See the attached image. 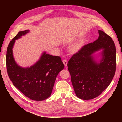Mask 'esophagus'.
<instances>
[{
	"mask_svg": "<svg viewBox=\"0 0 122 122\" xmlns=\"http://www.w3.org/2000/svg\"><path fill=\"white\" fill-rule=\"evenodd\" d=\"M63 63L64 64V66H67V64H68V61H67L66 60H65V59L63 60Z\"/></svg>",
	"mask_w": 122,
	"mask_h": 122,
	"instance_id": "esophagus-1",
	"label": "esophagus"
}]
</instances>
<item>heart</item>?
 I'll return each instance as SVG.
<instances>
[{
  "instance_id": "heart-1",
  "label": "heart",
  "mask_w": 122,
  "mask_h": 122,
  "mask_svg": "<svg viewBox=\"0 0 122 122\" xmlns=\"http://www.w3.org/2000/svg\"><path fill=\"white\" fill-rule=\"evenodd\" d=\"M80 46H81V43L79 42L76 43L71 46L70 50L72 52H76L80 49Z\"/></svg>"
}]
</instances>
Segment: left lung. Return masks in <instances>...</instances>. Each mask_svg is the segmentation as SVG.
Segmentation results:
<instances>
[{
  "mask_svg": "<svg viewBox=\"0 0 122 122\" xmlns=\"http://www.w3.org/2000/svg\"><path fill=\"white\" fill-rule=\"evenodd\" d=\"M98 33L97 39L83 46L68 63L75 93L82 100H91L100 95L115 73L114 42L104 32L98 30Z\"/></svg>",
  "mask_w": 122,
  "mask_h": 122,
  "instance_id": "1",
  "label": "left lung"
}]
</instances>
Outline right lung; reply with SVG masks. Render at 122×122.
I'll return each instance as SVG.
<instances>
[{
    "label": "right lung",
    "mask_w": 122,
    "mask_h": 122,
    "mask_svg": "<svg viewBox=\"0 0 122 122\" xmlns=\"http://www.w3.org/2000/svg\"><path fill=\"white\" fill-rule=\"evenodd\" d=\"M30 31H20L10 41L7 48L6 66L8 74L13 84L28 98L43 101L51 95L56 76L64 69L60 57L52 56L44 51L37 62L27 68L19 66L13 55L15 40Z\"/></svg>",
    "instance_id": "1"
}]
</instances>
